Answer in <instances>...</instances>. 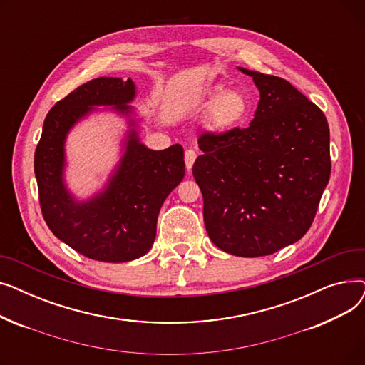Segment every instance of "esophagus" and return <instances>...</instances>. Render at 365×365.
<instances>
[{
  "instance_id": "esophagus-1",
  "label": "esophagus",
  "mask_w": 365,
  "mask_h": 365,
  "mask_svg": "<svg viewBox=\"0 0 365 365\" xmlns=\"http://www.w3.org/2000/svg\"><path fill=\"white\" fill-rule=\"evenodd\" d=\"M195 160H197V152L194 149H187L185 152V164H186L187 171H190V168H192Z\"/></svg>"
}]
</instances>
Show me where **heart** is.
<instances>
[{"mask_svg":"<svg viewBox=\"0 0 365 365\" xmlns=\"http://www.w3.org/2000/svg\"><path fill=\"white\" fill-rule=\"evenodd\" d=\"M208 106L205 121L216 133H225L238 125L248 113L250 102L240 90H225L222 86H215L208 91Z\"/></svg>","mask_w":365,"mask_h":365,"instance_id":"1","label":"heart"}]
</instances>
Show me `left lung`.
Segmentation results:
<instances>
[{
    "label": "left lung",
    "instance_id": "left-lung-1",
    "mask_svg": "<svg viewBox=\"0 0 365 365\" xmlns=\"http://www.w3.org/2000/svg\"><path fill=\"white\" fill-rule=\"evenodd\" d=\"M260 93L247 128L204 133L192 167L207 234L240 257L272 255L311 227L330 179L322 110L279 76L238 68Z\"/></svg>",
    "mask_w": 365,
    "mask_h": 365
}]
</instances>
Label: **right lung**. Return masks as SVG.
<instances>
[{
  "label": "right lung",
  "instance_id": "right-lung-1",
  "mask_svg": "<svg viewBox=\"0 0 365 365\" xmlns=\"http://www.w3.org/2000/svg\"><path fill=\"white\" fill-rule=\"evenodd\" d=\"M133 80L101 76L71 91L44 120L34 170L44 220L50 231L80 255L109 263H123L146 255L155 241L163 202L185 176L183 148L163 150L145 146L139 138ZM98 106L125 116L129 130L122 158L103 190L76 200L64 182L68 131Z\"/></svg>",
  "mask_w": 365,
  "mask_h": 365
}]
</instances>
